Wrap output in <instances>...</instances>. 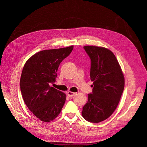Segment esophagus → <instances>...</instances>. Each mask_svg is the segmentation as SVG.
<instances>
[{"label":"esophagus","mask_w":147,"mask_h":147,"mask_svg":"<svg viewBox=\"0 0 147 147\" xmlns=\"http://www.w3.org/2000/svg\"><path fill=\"white\" fill-rule=\"evenodd\" d=\"M74 95H75V93H74V92H68V95L69 96V97H73Z\"/></svg>","instance_id":"obj_1"}]
</instances>
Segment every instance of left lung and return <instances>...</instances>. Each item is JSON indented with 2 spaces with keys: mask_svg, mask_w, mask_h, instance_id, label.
Masks as SVG:
<instances>
[{
  "mask_svg": "<svg viewBox=\"0 0 147 147\" xmlns=\"http://www.w3.org/2000/svg\"><path fill=\"white\" fill-rule=\"evenodd\" d=\"M91 60L90 76L92 93L82 108L83 118L91 123L108 118L116 110L124 88V77L115 55L102 47H84Z\"/></svg>",
  "mask_w": 147,
  "mask_h": 147,
  "instance_id": "8db88e82",
  "label": "left lung"
}]
</instances>
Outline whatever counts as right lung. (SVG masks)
<instances>
[{"instance_id":"add662e5","label":"right lung","mask_w":147,"mask_h":147,"mask_svg":"<svg viewBox=\"0 0 147 147\" xmlns=\"http://www.w3.org/2000/svg\"><path fill=\"white\" fill-rule=\"evenodd\" d=\"M73 45L42 50L25 63L20 79L24 102L35 116L44 122L55 119L65 103L66 95L50 86L55 81L61 62L68 57Z\"/></svg>"}]
</instances>
